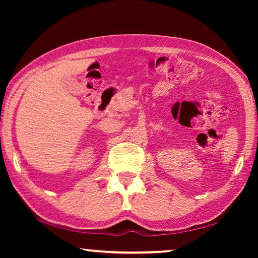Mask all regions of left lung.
<instances>
[{
  "label": "left lung",
  "mask_w": 258,
  "mask_h": 258,
  "mask_svg": "<svg viewBox=\"0 0 258 258\" xmlns=\"http://www.w3.org/2000/svg\"><path fill=\"white\" fill-rule=\"evenodd\" d=\"M257 139H258V138H257Z\"/></svg>",
  "instance_id": "left-lung-1"
}]
</instances>
